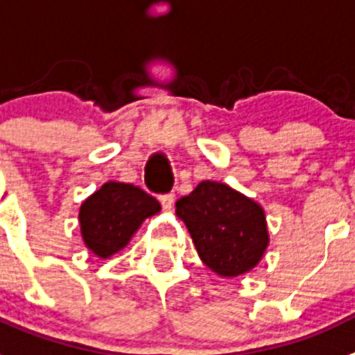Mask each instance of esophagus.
<instances>
[{"label":"esophagus","instance_id":"1","mask_svg":"<svg viewBox=\"0 0 355 355\" xmlns=\"http://www.w3.org/2000/svg\"><path fill=\"white\" fill-rule=\"evenodd\" d=\"M159 201H161V205H163V209H165V210H172V207H174V194L161 196Z\"/></svg>","mask_w":355,"mask_h":355}]
</instances>
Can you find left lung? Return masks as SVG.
Returning a JSON list of instances; mask_svg holds the SVG:
<instances>
[{"mask_svg":"<svg viewBox=\"0 0 355 355\" xmlns=\"http://www.w3.org/2000/svg\"><path fill=\"white\" fill-rule=\"evenodd\" d=\"M175 214L201 261L221 277L250 272L270 241L261 205L218 181H201L175 203Z\"/></svg>","mask_w":355,"mask_h":355,"instance_id":"1","label":"left lung"}]
</instances>
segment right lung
I'll use <instances>...</instances> for the list:
<instances>
[{
    "mask_svg": "<svg viewBox=\"0 0 355 355\" xmlns=\"http://www.w3.org/2000/svg\"><path fill=\"white\" fill-rule=\"evenodd\" d=\"M161 205L130 183L108 181L81 203L79 227L89 250L101 259L127 247L146 218L159 214Z\"/></svg>",
    "mask_w": 355,
    "mask_h": 355,
    "instance_id": "obj_1",
    "label": "right lung"
}]
</instances>
